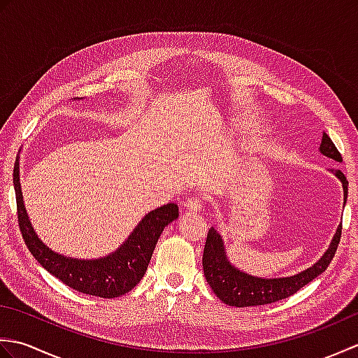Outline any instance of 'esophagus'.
<instances>
[{"label":"esophagus","instance_id":"obj_1","mask_svg":"<svg viewBox=\"0 0 358 358\" xmlns=\"http://www.w3.org/2000/svg\"><path fill=\"white\" fill-rule=\"evenodd\" d=\"M186 209L192 210V212H199L203 209V200L199 199V196H192L186 201Z\"/></svg>","mask_w":358,"mask_h":358}]
</instances>
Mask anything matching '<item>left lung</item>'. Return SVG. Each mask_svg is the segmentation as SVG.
<instances>
[{
  "instance_id": "1",
  "label": "left lung",
  "mask_w": 358,
  "mask_h": 358,
  "mask_svg": "<svg viewBox=\"0 0 358 358\" xmlns=\"http://www.w3.org/2000/svg\"><path fill=\"white\" fill-rule=\"evenodd\" d=\"M320 152L324 157H329L336 162H341V155L336 144L332 143L328 135L323 132ZM336 177L343 185L345 194V204L348 199V180L341 171H332ZM341 237V224L334 235L328 250L314 266L295 273L292 277H281V278H262L252 277L249 273L234 268L231 262L227 260L224 252L223 240L220 234L210 227L208 232L206 245L203 250V271L212 291L218 296L220 300L229 306L237 308H248V306H260L275 303L278 300L287 299L294 295L296 291H300L303 286L310 283L315 277L320 275L328 268L331 260L336 255Z\"/></svg>"
}]
</instances>
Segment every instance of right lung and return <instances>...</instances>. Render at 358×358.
<instances>
[{"mask_svg":"<svg viewBox=\"0 0 358 358\" xmlns=\"http://www.w3.org/2000/svg\"><path fill=\"white\" fill-rule=\"evenodd\" d=\"M13 186L15 196H17L20 231L35 260L53 277L62 280L66 286L83 294L101 296V299H115V296L124 295L140 283L146 273L159 235L167 224L178 218L177 204L167 203L144 215L140 224L115 252L95 258V260H78V258L53 252L38 238L29 222L24 201H22L18 159L13 167Z\"/></svg>","mask_w":358,"mask_h":358,"instance_id":"1","label":"right lung"}]
</instances>
